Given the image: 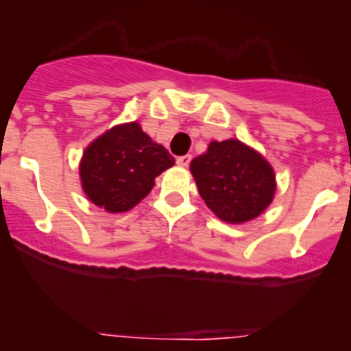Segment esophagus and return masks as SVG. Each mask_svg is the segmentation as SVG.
Here are the masks:
<instances>
[{
  "label": "esophagus",
  "instance_id": "esophagus-1",
  "mask_svg": "<svg viewBox=\"0 0 351 351\" xmlns=\"http://www.w3.org/2000/svg\"><path fill=\"white\" fill-rule=\"evenodd\" d=\"M190 161H192V156L190 154L178 156V158H176V165H180V166H189Z\"/></svg>",
  "mask_w": 351,
  "mask_h": 351
}]
</instances>
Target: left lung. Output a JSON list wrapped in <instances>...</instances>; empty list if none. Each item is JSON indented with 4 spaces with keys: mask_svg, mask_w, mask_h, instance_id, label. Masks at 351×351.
<instances>
[{
    "mask_svg": "<svg viewBox=\"0 0 351 351\" xmlns=\"http://www.w3.org/2000/svg\"><path fill=\"white\" fill-rule=\"evenodd\" d=\"M198 192L219 219L239 224L260 215L275 193L271 166L236 139L208 144L190 165Z\"/></svg>",
    "mask_w": 351,
    "mask_h": 351,
    "instance_id": "8db88e82",
    "label": "left lung"
}]
</instances>
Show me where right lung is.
<instances>
[{
  "mask_svg": "<svg viewBox=\"0 0 351 351\" xmlns=\"http://www.w3.org/2000/svg\"><path fill=\"white\" fill-rule=\"evenodd\" d=\"M175 165V158L151 141L139 123H125L86 147L80 166L88 198L108 212H125L153 190L154 178Z\"/></svg>",
  "mask_w": 351,
  "mask_h": 351,
  "instance_id": "add662e5",
  "label": "right lung"
}]
</instances>
